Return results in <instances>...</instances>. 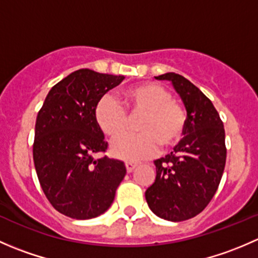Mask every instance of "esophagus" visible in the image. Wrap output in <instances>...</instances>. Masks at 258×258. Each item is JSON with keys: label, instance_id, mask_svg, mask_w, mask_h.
<instances>
[{"label": "esophagus", "instance_id": "esophagus-1", "mask_svg": "<svg viewBox=\"0 0 258 258\" xmlns=\"http://www.w3.org/2000/svg\"><path fill=\"white\" fill-rule=\"evenodd\" d=\"M124 165H126L127 172H132V171L137 167V165H139V163L134 162V161H126V162H124Z\"/></svg>", "mask_w": 258, "mask_h": 258}]
</instances>
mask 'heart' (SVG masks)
<instances>
[{
    "label": "heart",
    "mask_w": 258,
    "mask_h": 258,
    "mask_svg": "<svg viewBox=\"0 0 258 258\" xmlns=\"http://www.w3.org/2000/svg\"><path fill=\"white\" fill-rule=\"evenodd\" d=\"M126 110L132 118L142 116L136 124L140 134L124 135L113 142L111 152L117 158L139 161L151 157L158 146L165 150L177 144L186 128L183 106L172 100L167 88L157 83L132 86L122 92L119 101L113 96H103L95 108L96 123L106 136L116 139L128 127Z\"/></svg>",
    "instance_id": "b5f03b06"
}]
</instances>
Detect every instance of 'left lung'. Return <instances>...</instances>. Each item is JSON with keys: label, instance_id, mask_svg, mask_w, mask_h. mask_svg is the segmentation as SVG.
<instances>
[{"label": "left lung", "instance_id": "left-lung-1", "mask_svg": "<svg viewBox=\"0 0 258 258\" xmlns=\"http://www.w3.org/2000/svg\"><path fill=\"white\" fill-rule=\"evenodd\" d=\"M155 79L172 83L187 122L172 152L155 161L156 179L145 196L155 215L179 222L202 212L217 191L226 165L225 128L215 106L194 83L175 72Z\"/></svg>", "mask_w": 258, "mask_h": 258}]
</instances>
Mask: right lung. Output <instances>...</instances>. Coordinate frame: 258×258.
I'll list each match as a JSON object with an SVG mask.
<instances>
[{
    "instance_id": "right-lung-1",
    "label": "right lung",
    "mask_w": 258,
    "mask_h": 258,
    "mask_svg": "<svg viewBox=\"0 0 258 258\" xmlns=\"http://www.w3.org/2000/svg\"><path fill=\"white\" fill-rule=\"evenodd\" d=\"M123 79L77 70L49 90L37 114L33 162L46 197L62 215L76 220L102 215L126 175L122 161L93 158L107 150L96 105Z\"/></svg>"
}]
</instances>
